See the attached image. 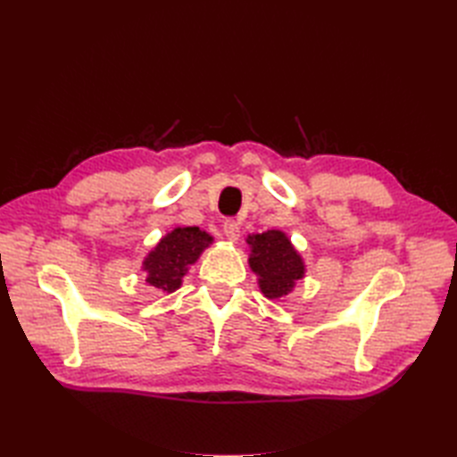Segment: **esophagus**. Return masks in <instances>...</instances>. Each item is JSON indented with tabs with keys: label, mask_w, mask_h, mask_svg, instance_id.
<instances>
[{
	"label": "esophagus",
	"mask_w": 457,
	"mask_h": 457,
	"mask_svg": "<svg viewBox=\"0 0 457 457\" xmlns=\"http://www.w3.org/2000/svg\"><path fill=\"white\" fill-rule=\"evenodd\" d=\"M223 232H225L227 240H230V242H237L240 238V227H238L237 220H232V219L225 220V223H223Z\"/></svg>",
	"instance_id": "34e87169"
}]
</instances>
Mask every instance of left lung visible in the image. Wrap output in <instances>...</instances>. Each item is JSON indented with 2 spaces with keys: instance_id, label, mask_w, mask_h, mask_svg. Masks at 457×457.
<instances>
[{
  "instance_id": "8db88e82",
  "label": "left lung",
  "mask_w": 457,
  "mask_h": 457,
  "mask_svg": "<svg viewBox=\"0 0 457 457\" xmlns=\"http://www.w3.org/2000/svg\"><path fill=\"white\" fill-rule=\"evenodd\" d=\"M252 247L247 262L257 274L261 294L269 299H280L294 292L295 282L305 278V261L282 230L250 234L245 240Z\"/></svg>"
}]
</instances>
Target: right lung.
I'll return each mask as SVG.
<instances>
[{
    "instance_id": "right-lung-1",
    "label": "right lung",
    "mask_w": 457,
    "mask_h": 457,
    "mask_svg": "<svg viewBox=\"0 0 457 457\" xmlns=\"http://www.w3.org/2000/svg\"><path fill=\"white\" fill-rule=\"evenodd\" d=\"M210 244H213L212 234L198 227H175L145 257L141 269L146 272V284L163 294H173Z\"/></svg>"
}]
</instances>
